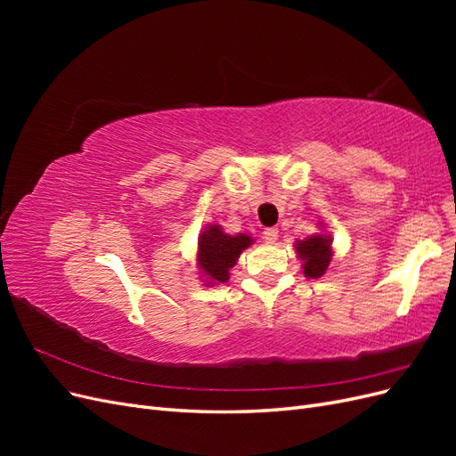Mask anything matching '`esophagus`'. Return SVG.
<instances>
[{
	"mask_svg": "<svg viewBox=\"0 0 456 456\" xmlns=\"http://www.w3.org/2000/svg\"><path fill=\"white\" fill-rule=\"evenodd\" d=\"M280 236V230L278 228H265V232H262V238L266 240V243H275V240H278Z\"/></svg>",
	"mask_w": 456,
	"mask_h": 456,
	"instance_id": "esophagus-1",
	"label": "esophagus"
}]
</instances>
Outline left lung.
Returning <instances> with one entry per match:
<instances>
[{
	"label": "left lung",
	"instance_id": "8db88e82",
	"mask_svg": "<svg viewBox=\"0 0 456 456\" xmlns=\"http://www.w3.org/2000/svg\"><path fill=\"white\" fill-rule=\"evenodd\" d=\"M330 241L333 240L323 236V233H315V236H310L305 241H297V253L300 260L305 262L302 268H305L306 278H322L327 272L330 256H333Z\"/></svg>",
	"mask_w": 456,
	"mask_h": 456
}]
</instances>
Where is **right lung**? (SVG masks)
Segmentation results:
<instances>
[{
  "instance_id": "right-lung-1",
  "label": "right lung",
  "mask_w": 456,
  "mask_h": 456,
  "mask_svg": "<svg viewBox=\"0 0 456 456\" xmlns=\"http://www.w3.org/2000/svg\"><path fill=\"white\" fill-rule=\"evenodd\" d=\"M251 243L253 240L247 233L228 236L220 226L209 224L198 240V265L201 273H205L211 283L228 281L230 268Z\"/></svg>"
}]
</instances>
